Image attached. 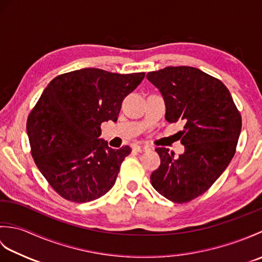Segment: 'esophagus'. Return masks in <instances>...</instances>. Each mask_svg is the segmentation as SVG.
Returning a JSON list of instances; mask_svg holds the SVG:
<instances>
[{
	"label": "esophagus",
	"mask_w": 262,
	"mask_h": 262,
	"mask_svg": "<svg viewBox=\"0 0 262 262\" xmlns=\"http://www.w3.org/2000/svg\"><path fill=\"white\" fill-rule=\"evenodd\" d=\"M134 149L136 152H140V153H142V152H146V151H148L149 149V147L147 146V145H135L134 146Z\"/></svg>",
	"instance_id": "obj_1"
}]
</instances>
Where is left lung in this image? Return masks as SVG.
Returning <instances> with one entry per match:
<instances>
[{
	"instance_id": "obj_1",
	"label": "left lung",
	"mask_w": 262,
	"mask_h": 262,
	"mask_svg": "<svg viewBox=\"0 0 262 262\" xmlns=\"http://www.w3.org/2000/svg\"><path fill=\"white\" fill-rule=\"evenodd\" d=\"M165 103V119L182 120L185 152L174 158L158 147L159 169L151 183L173 203H187L204 193L223 173L235 153L242 119L223 83L191 66H168L148 72Z\"/></svg>"
}]
</instances>
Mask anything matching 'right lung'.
Masks as SVG:
<instances>
[{
    "label": "right lung",
    "instance_id": "1",
    "mask_svg": "<svg viewBox=\"0 0 262 262\" xmlns=\"http://www.w3.org/2000/svg\"><path fill=\"white\" fill-rule=\"evenodd\" d=\"M145 73L82 69L49 82L27 121L31 154L54 190L86 203L115 185L129 146L114 149L102 138L103 121H117L121 102Z\"/></svg>",
    "mask_w": 262,
    "mask_h": 262
}]
</instances>
